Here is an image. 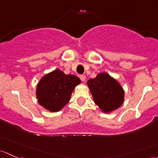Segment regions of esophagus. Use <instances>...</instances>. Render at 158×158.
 Segmentation results:
<instances>
[{"instance_id": "1", "label": "esophagus", "mask_w": 158, "mask_h": 158, "mask_svg": "<svg viewBox=\"0 0 158 158\" xmlns=\"http://www.w3.org/2000/svg\"><path fill=\"white\" fill-rule=\"evenodd\" d=\"M80 79L81 80V81H85L86 80V76L85 75H80Z\"/></svg>"}]
</instances>
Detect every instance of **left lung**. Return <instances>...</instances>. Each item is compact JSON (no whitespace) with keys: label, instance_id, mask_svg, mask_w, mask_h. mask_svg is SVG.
Instances as JSON below:
<instances>
[{"label":"left lung","instance_id":"obj_1","mask_svg":"<svg viewBox=\"0 0 158 158\" xmlns=\"http://www.w3.org/2000/svg\"><path fill=\"white\" fill-rule=\"evenodd\" d=\"M95 103L104 113L116 110L123 103L124 91L114 78L106 73H100L97 77L87 81Z\"/></svg>","mask_w":158,"mask_h":158}]
</instances>
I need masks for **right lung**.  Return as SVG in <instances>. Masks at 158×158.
<instances>
[{
	"label": "right lung",
	"instance_id": "1",
	"mask_svg": "<svg viewBox=\"0 0 158 158\" xmlns=\"http://www.w3.org/2000/svg\"><path fill=\"white\" fill-rule=\"evenodd\" d=\"M79 84L81 80L77 76L55 70L44 76L38 84V102L49 111H59L69 101L74 88Z\"/></svg>",
	"mask_w": 158,
	"mask_h": 158
}]
</instances>
